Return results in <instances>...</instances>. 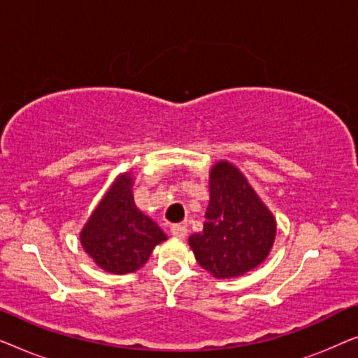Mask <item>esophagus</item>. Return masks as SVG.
Returning a JSON list of instances; mask_svg holds the SVG:
<instances>
[{
    "label": "esophagus",
    "instance_id": "1",
    "mask_svg": "<svg viewBox=\"0 0 358 358\" xmlns=\"http://www.w3.org/2000/svg\"><path fill=\"white\" fill-rule=\"evenodd\" d=\"M171 234H173L174 238H185L187 236V228L184 227V224H173V227H171Z\"/></svg>",
    "mask_w": 358,
    "mask_h": 358
}]
</instances>
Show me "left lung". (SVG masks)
I'll return each mask as SVG.
<instances>
[{"label":"left lung","mask_w":358,"mask_h":358,"mask_svg":"<svg viewBox=\"0 0 358 358\" xmlns=\"http://www.w3.org/2000/svg\"><path fill=\"white\" fill-rule=\"evenodd\" d=\"M202 233L189 238L195 259L217 278L239 277L268 256L275 220L244 176L222 161L210 173V203Z\"/></svg>","instance_id":"8db88e82"}]
</instances>
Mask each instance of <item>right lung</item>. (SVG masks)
Listing matches in <instances>:
<instances>
[{
  "label": "right lung",
  "mask_w": 358,
  "mask_h": 358,
  "mask_svg": "<svg viewBox=\"0 0 358 358\" xmlns=\"http://www.w3.org/2000/svg\"><path fill=\"white\" fill-rule=\"evenodd\" d=\"M81 244L97 266L112 273L135 272L166 234L136 208L129 174L120 176L81 231Z\"/></svg>",
  "instance_id": "add662e5"
}]
</instances>
